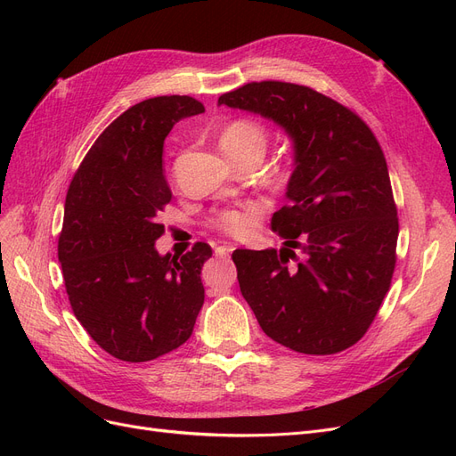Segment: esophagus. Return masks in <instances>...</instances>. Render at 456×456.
<instances>
[{"label": "esophagus", "instance_id": "1", "mask_svg": "<svg viewBox=\"0 0 456 456\" xmlns=\"http://www.w3.org/2000/svg\"><path fill=\"white\" fill-rule=\"evenodd\" d=\"M232 251H233V247H230V245H220V247H216V249H215V255L220 256V258H226Z\"/></svg>", "mask_w": 456, "mask_h": 456}]
</instances>
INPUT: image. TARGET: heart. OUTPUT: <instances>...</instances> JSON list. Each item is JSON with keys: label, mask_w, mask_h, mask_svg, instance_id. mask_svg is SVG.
<instances>
[{"label": "heart", "mask_w": 456, "mask_h": 456, "mask_svg": "<svg viewBox=\"0 0 456 456\" xmlns=\"http://www.w3.org/2000/svg\"><path fill=\"white\" fill-rule=\"evenodd\" d=\"M268 144V131L266 127L251 118H236L228 121L224 129L220 131V146L228 154L232 161H243L249 158L262 159ZM275 176L280 181H285L289 176V169L281 167L275 171ZM260 218V207L249 203L241 209H228L220 211L213 218V226L233 240H245L255 233Z\"/></svg>", "instance_id": "heart-1"}]
</instances>
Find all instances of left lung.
<instances>
[{
    "mask_svg": "<svg viewBox=\"0 0 456 456\" xmlns=\"http://www.w3.org/2000/svg\"><path fill=\"white\" fill-rule=\"evenodd\" d=\"M218 104L275 121L295 144L289 205L272 216L285 247L232 255L243 298L281 346L314 355L354 346L395 268L397 209L377 136L350 108L287 81H251Z\"/></svg>",
    "mask_w": 456,
    "mask_h": 456,
    "instance_id": "8db88e82",
    "label": "left lung"
}]
</instances>
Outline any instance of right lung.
Masks as SVG:
<instances>
[{"label": "right lung", "mask_w": 456, "mask_h": 456, "mask_svg": "<svg viewBox=\"0 0 456 456\" xmlns=\"http://www.w3.org/2000/svg\"><path fill=\"white\" fill-rule=\"evenodd\" d=\"M205 112L186 94L131 106L94 141L68 188L59 260L68 300L89 337L121 362L142 363L176 350L203 306L198 241L161 256L159 213L173 198L163 142L176 121Z\"/></svg>", "instance_id": "1"}]
</instances>
